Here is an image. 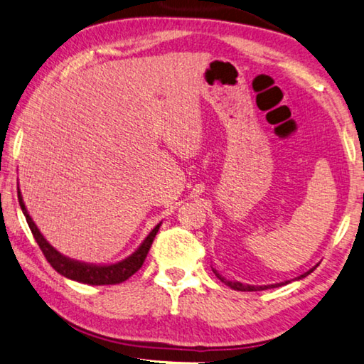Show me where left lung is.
<instances>
[{"label": "left lung", "instance_id": "left-lung-1", "mask_svg": "<svg viewBox=\"0 0 364 364\" xmlns=\"http://www.w3.org/2000/svg\"><path fill=\"white\" fill-rule=\"evenodd\" d=\"M314 269V267H313ZM313 269H309L308 272H305V274H301V276L299 277V279H303V277H306L309 272H313ZM214 271V269H213ZM214 274H216V276L221 279V281L225 284V285H229L230 289H234V290H240V291H256V290H266V289H274V287H277V285H285L287 282H282V284H272V285H259V287H255V285H245V284H240V282H230V281H225V279H223L221 276H219V274L214 271Z\"/></svg>", "mask_w": 364, "mask_h": 364}]
</instances>
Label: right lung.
<instances>
[{
	"mask_svg": "<svg viewBox=\"0 0 364 364\" xmlns=\"http://www.w3.org/2000/svg\"><path fill=\"white\" fill-rule=\"evenodd\" d=\"M17 198H19V205L22 208L23 216H26V219H27L28 228H31V230H32L33 238L37 240L41 253L45 255L46 261L53 266V269L58 271L64 277L73 279V281L82 282V284H88V285H116V284L127 281L130 276H134V274L143 266V263H145L146 255H148V252H150L151 243L154 240V237H156L158 229L161 225V224H158L156 228H154L150 234H148L145 240H143L140 248L136 250L132 256H129L127 259L121 261V263L111 264V266L85 264V263H79V261H73V259L65 258V256L56 252V250L45 240L43 235H41L40 230L37 229V225H35V223L32 221V218L28 216L26 205H23V201H22V195L19 192V188H17Z\"/></svg>",
	"mask_w": 364,
	"mask_h": 364,
	"instance_id": "right-lung-1",
	"label": "right lung"
}]
</instances>
